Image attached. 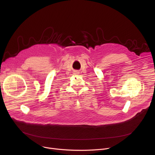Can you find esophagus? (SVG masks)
Returning <instances> with one entry per match:
<instances>
[{
    "label": "esophagus",
    "instance_id": "obj_1",
    "mask_svg": "<svg viewBox=\"0 0 155 155\" xmlns=\"http://www.w3.org/2000/svg\"><path fill=\"white\" fill-rule=\"evenodd\" d=\"M74 74H79V72H78V71H75Z\"/></svg>",
    "mask_w": 155,
    "mask_h": 155
}]
</instances>
